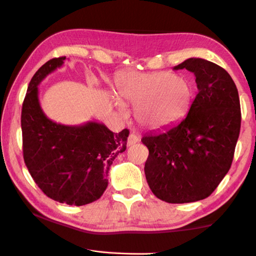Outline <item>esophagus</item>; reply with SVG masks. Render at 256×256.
I'll return each mask as SVG.
<instances>
[{
  "label": "esophagus",
  "mask_w": 256,
  "mask_h": 256,
  "mask_svg": "<svg viewBox=\"0 0 256 256\" xmlns=\"http://www.w3.org/2000/svg\"><path fill=\"white\" fill-rule=\"evenodd\" d=\"M138 136L136 134L131 133V134L128 135V146H131V145L138 143Z\"/></svg>",
  "instance_id": "34e87169"
}]
</instances>
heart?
Listing matches in <instances>:
<instances>
[{
    "instance_id": "obj_1",
    "label": "heart",
    "mask_w": 256,
    "mask_h": 256,
    "mask_svg": "<svg viewBox=\"0 0 256 256\" xmlns=\"http://www.w3.org/2000/svg\"><path fill=\"white\" fill-rule=\"evenodd\" d=\"M116 88L120 96L135 106L136 121L153 130L176 123L192 101L190 83L170 72H125Z\"/></svg>"
}]
</instances>
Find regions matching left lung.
<instances>
[{
    "label": "left lung",
    "instance_id": "obj_1",
    "mask_svg": "<svg viewBox=\"0 0 256 256\" xmlns=\"http://www.w3.org/2000/svg\"><path fill=\"white\" fill-rule=\"evenodd\" d=\"M194 73L198 92L182 121L144 135L145 178L158 198L190 203L206 198L228 172L241 128L234 81L218 64L191 58L174 70Z\"/></svg>",
    "mask_w": 256,
    "mask_h": 256
}]
</instances>
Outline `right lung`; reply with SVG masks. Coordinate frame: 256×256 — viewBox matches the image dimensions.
<instances>
[{"label": "right lung", "instance_id": "obj_1", "mask_svg": "<svg viewBox=\"0 0 256 256\" xmlns=\"http://www.w3.org/2000/svg\"><path fill=\"white\" fill-rule=\"evenodd\" d=\"M64 60H50L28 84L21 115L23 158L34 182L46 196L81 206L96 201L106 190L110 166L126 150L128 130L115 134L94 121L63 125L44 114L38 84L61 68Z\"/></svg>", "mask_w": 256, "mask_h": 256}]
</instances>
